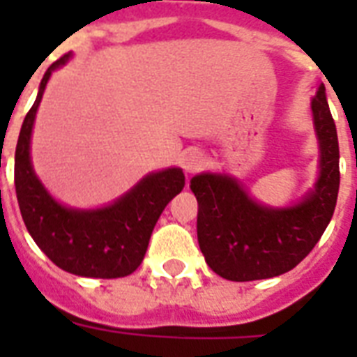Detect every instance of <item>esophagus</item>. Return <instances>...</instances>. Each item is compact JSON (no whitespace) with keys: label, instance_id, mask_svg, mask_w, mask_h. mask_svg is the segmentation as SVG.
Segmentation results:
<instances>
[{"label":"esophagus","instance_id":"esophagus-1","mask_svg":"<svg viewBox=\"0 0 357 357\" xmlns=\"http://www.w3.org/2000/svg\"><path fill=\"white\" fill-rule=\"evenodd\" d=\"M206 165V159H204V153L198 150H192L189 153H185L183 157V170L187 174H196L200 172L202 168Z\"/></svg>","mask_w":357,"mask_h":357}]
</instances>
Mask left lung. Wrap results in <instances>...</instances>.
<instances>
[{
  "mask_svg": "<svg viewBox=\"0 0 357 357\" xmlns=\"http://www.w3.org/2000/svg\"><path fill=\"white\" fill-rule=\"evenodd\" d=\"M311 111L321 142V176L298 206H259L228 176L200 174L190 179L198 200V244L218 276L252 282L289 272L310 254L332 220L341 179L339 142L322 85Z\"/></svg>",
  "mask_w": 357,
  "mask_h": 357,
  "instance_id": "1",
  "label": "left lung"
}]
</instances>
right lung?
Returning <instances> with one entry per match:
<instances>
[{
    "label": "right lung",
    "instance_id": "1",
    "mask_svg": "<svg viewBox=\"0 0 357 357\" xmlns=\"http://www.w3.org/2000/svg\"><path fill=\"white\" fill-rule=\"evenodd\" d=\"M68 57L63 55L47 68L22 123L14 155L20 213L38 248L63 271L86 278H123L142 263L153 226L168 202L181 192L185 176L179 168L150 174L113 206L98 211L68 209L47 195L31 167V131L50 75Z\"/></svg>",
    "mask_w": 357,
    "mask_h": 357
}]
</instances>
